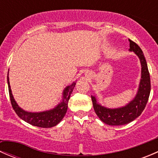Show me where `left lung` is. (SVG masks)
<instances>
[{"mask_svg": "<svg viewBox=\"0 0 158 158\" xmlns=\"http://www.w3.org/2000/svg\"><path fill=\"white\" fill-rule=\"evenodd\" d=\"M129 50L135 52L139 58L141 65V81L135 98L123 107L118 109H108L98 104L95 96H91L94 110L96 114L102 122L109 125H126L141 115L147 105L151 92L150 74L144 53L138 44L131 40H129Z\"/></svg>", "mask_w": 158, "mask_h": 158, "instance_id": "8db88e82", "label": "left lung"}]
</instances>
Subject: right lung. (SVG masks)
Instances as JSON below:
<instances>
[{
	"instance_id": "right-lung-1",
	"label": "right lung",
	"mask_w": 158,
	"mask_h": 158,
	"mask_svg": "<svg viewBox=\"0 0 158 158\" xmlns=\"http://www.w3.org/2000/svg\"><path fill=\"white\" fill-rule=\"evenodd\" d=\"M7 83H8L9 95H10V102L16 114L27 123L40 128H52L56 126L57 124L61 122L62 119L66 114L68 109V102L70 98V95L73 92L76 82H73L70 85L66 87L63 93L62 102L56 106L54 109L49 111H41V112H29L23 110L18 106L16 101L13 97L12 92L10 89V82H9L8 74H7Z\"/></svg>"
}]
</instances>
